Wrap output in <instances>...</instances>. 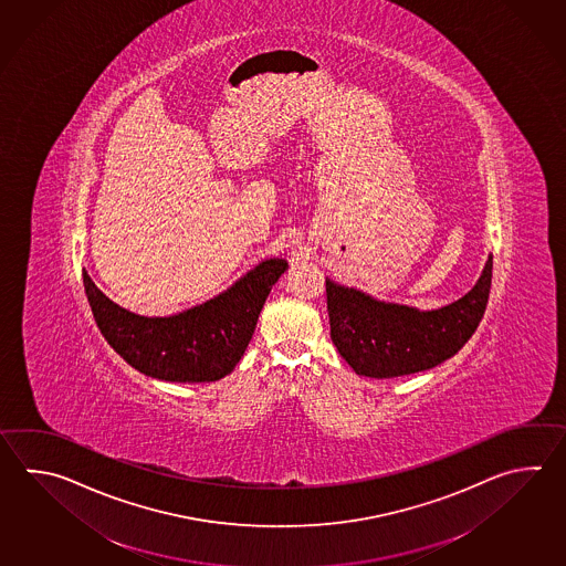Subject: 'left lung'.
Listing matches in <instances>:
<instances>
[{
  "instance_id": "obj_1",
  "label": "left lung",
  "mask_w": 566,
  "mask_h": 566,
  "mask_svg": "<svg viewBox=\"0 0 566 566\" xmlns=\"http://www.w3.org/2000/svg\"><path fill=\"white\" fill-rule=\"evenodd\" d=\"M490 286L492 255L475 286L438 311L377 301L360 290L326 280L331 338L357 375L391 379L433 369L453 357L475 333Z\"/></svg>"
}]
</instances>
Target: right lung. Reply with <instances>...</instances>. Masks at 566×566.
Wrapping results in <instances>:
<instances>
[{
  "label": "right lung",
  "instance_id": "1",
  "mask_svg": "<svg viewBox=\"0 0 566 566\" xmlns=\"http://www.w3.org/2000/svg\"><path fill=\"white\" fill-rule=\"evenodd\" d=\"M282 258L255 265L220 296L174 316L125 311L82 272L86 298L106 343L143 375L174 382L218 381L230 375L254 335L258 316L277 277Z\"/></svg>",
  "mask_w": 566,
  "mask_h": 566
}]
</instances>
